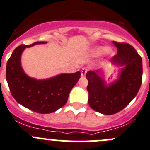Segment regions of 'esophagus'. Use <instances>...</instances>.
Returning a JSON list of instances; mask_svg holds the SVG:
<instances>
[{"label": "esophagus", "instance_id": "esophagus-1", "mask_svg": "<svg viewBox=\"0 0 150 150\" xmlns=\"http://www.w3.org/2000/svg\"><path fill=\"white\" fill-rule=\"evenodd\" d=\"M86 72H87V69L86 68H82L81 71V76H85L86 74Z\"/></svg>", "mask_w": 150, "mask_h": 150}]
</instances>
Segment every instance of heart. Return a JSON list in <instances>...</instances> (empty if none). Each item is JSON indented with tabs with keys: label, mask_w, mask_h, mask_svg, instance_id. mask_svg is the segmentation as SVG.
Returning a JSON list of instances; mask_svg holds the SVG:
<instances>
[{
	"label": "heart",
	"mask_w": 150,
	"mask_h": 150,
	"mask_svg": "<svg viewBox=\"0 0 150 150\" xmlns=\"http://www.w3.org/2000/svg\"><path fill=\"white\" fill-rule=\"evenodd\" d=\"M91 52L93 55H100L103 52H105L106 54H110L111 52V48H110V47H97L92 49L91 50Z\"/></svg>",
	"instance_id": "b5f03b06"
}]
</instances>
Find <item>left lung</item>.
<instances>
[{
    "label": "left lung",
    "mask_w": 150,
    "mask_h": 150,
    "mask_svg": "<svg viewBox=\"0 0 150 150\" xmlns=\"http://www.w3.org/2000/svg\"><path fill=\"white\" fill-rule=\"evenodd\" d=\"M112 43L117 51L112 64L122 67L117 79L107 83L103 69L86 73L89 107L103 115L115 114L125 108L136 96L142 82V58L136 50L128 43Z\"/></svg>",
    "instance_id": "8db88e82"
}]
</instances>
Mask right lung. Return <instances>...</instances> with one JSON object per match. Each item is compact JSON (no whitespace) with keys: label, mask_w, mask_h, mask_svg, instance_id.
<instances>
[{"label":"right lung","mask_w":150,"mask_h":150,"mask_svg":"<svg viewBox=\"0 0 150 150\" xmlns=\"http://www.w3.org/2000/svg\"><path fill=\"white\" fill-rule=\"evenodd\" d=\"M47 43L35 42L29 46L20 45L13 51L6 68V78L14 98L26 108L40 114L54 112L64 106L69 92L81 77L79 71L39 80L26 75L21 63L23 50Z\"/></svg>","instance_id":"obj_1"}]
</instances>
